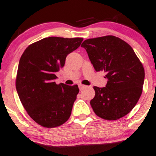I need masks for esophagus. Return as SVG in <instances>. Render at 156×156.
Instances as JSON below:
<instances>
[{"label": "esophagus", "mask_w": 156, "mask_h": 156, "mask_svg": "<svg viewBox=\"0 0 156 156\" xmlns=\"http://www.w3.org/2000/svg\"><path fill=\"white\" fill-rule=\"evenodd\" d=\"M87 86L86 85H79V88H80V90H83V88H85V87H86Z\"/></svg>", "instance_id": "34e87169"}]
</instances>
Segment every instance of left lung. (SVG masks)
<instances>
[{"instance_id": "obj_1", "label": "left lung", "mask_w": 156, "mask_h": 156, "mask_svg": "<svg viewBox=\"0 0 156 156\" xmlns=\"http://www.w3.org/2000/svg\"><path fill=\"white\" fill-rule=\"evenodd\" d=\"M96 71H104L108 83L94 86L90 101L96 115L113 121L132 111L142 93L144 69L132 47L113 35L85 40L82 43Z\"/></svg>"}]
</instances>
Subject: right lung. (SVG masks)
Listing matches in <instances>:
<instances>
[{
    "instance_id": "1",
    "label": "right lung",
    "mask_w": 156,
    "mask_h": 156,
    "mask_svg": "<svg viewBox=\"0 0 156 156\" xmlns=\"http://www.w3.org/2000/svg\"><path fill=\"white\" fill-rule=\"evenodd\" d=\"M83 40L49 37L29 45L20 57L15 81L17 94L29 116L42 127H59L71 116L78 85L57 84L55 73Z\"/></svg>"
}]
</instances>
